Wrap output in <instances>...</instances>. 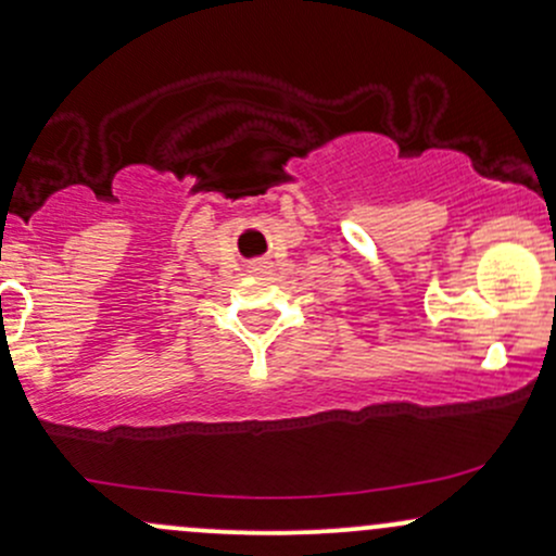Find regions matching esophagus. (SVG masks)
Instances as JSON below:
<instances>
[{"mask_svg":"<svg viewBox=\"0 0 556 556\" xmlns=\"http://www.w3.org/2000/svg\"><path fill=\"white\" fill-rule=\"evenodd\" d=\"M266 269H269V266H266L264 261H253V264L248 266V271H251V274H264Z\"/></svg>","mask_w":556,"mask_h":556,"instance_id":"1","label":"esophagus"}]
</instances>
